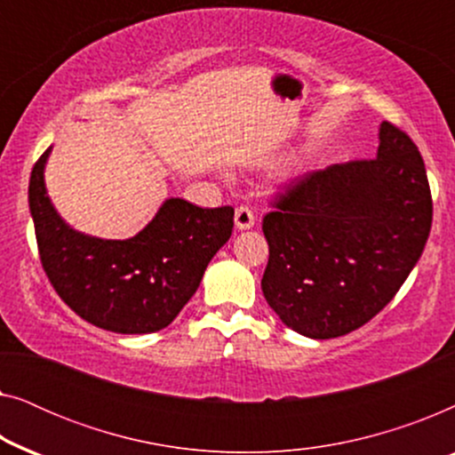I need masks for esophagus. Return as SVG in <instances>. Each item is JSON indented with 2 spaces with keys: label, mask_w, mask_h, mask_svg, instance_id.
<instances>
[{
  "label": "esophagus",
  "mask_w": 455,
  "mask_h": 455,
  "mask_svg": "<svg viewBox=\"0 0 455 455\" xmlns=\"http://www.w3.org/2000/svg\"><path fill=\"white\" fill-rule=\"evenodd\" d=\"M234 221H235V228H238V229H251L254 226L252 209L246 207V204H240V207L235 209V213H234Z\"/></svg>",
  "instance_id": "1"
}]
</instances>
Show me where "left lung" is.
Masks as SVG:
<instances>
[{
    "mask_svg": "<svg viewBox=\"0 0 455 455\" xmlns=\"http://www.w3.org/2000/svg\"><path fill=\"white\" fill-rule=\"evenodd\" d=\"M263 217L265 300L313 339L363 327L394 300L425 251L433 198L419 147L394 124L375 159L310 172Z\"/></svg>",
    "mask_w": 455,
    "mask_h": 455,
    "instance_id": "left-lung-1",
    "label": "left lung"
}]
</instances>
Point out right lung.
<instances>
[{"label":"right lung","mask_w":455,"mask_h":455,"mask_svg":"<svg viewBox=\"0 0 455 455\" xmlns=\"http://www.w3.org/2000/svg\"><path fill=\"white\" fill-rule=\"evenodd\" d=\"M49 151L30 173L28 207L53 290L78 316L108 331L153 333L170 325L232 235L234 209L167 198L134 238H92L55 213L43 180Z\"/></svg>","instance_id":"right-lung-1"}]
</instances>
